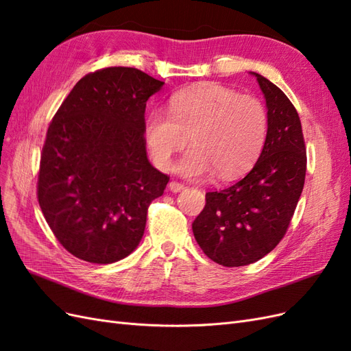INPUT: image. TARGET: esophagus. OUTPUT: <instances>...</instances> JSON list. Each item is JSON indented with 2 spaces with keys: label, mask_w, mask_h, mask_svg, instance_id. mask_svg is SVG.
<instances>
[{
  "label": "esophagus",
  "mask_w": 351,
  "mask_h": 351,
  "mask_svg": "<svg viewBox=\"0 0 351 351\" xmlns=\"http://www.w3.org/2000/svg\"><path fill=\"white\" fill-rule=\"evenodd\" d=\"M186 186L183 183H178V182H169L168 183V189L171 190L173 193H177V192H182V190L184 189Z\"/></svg>",
  "instance_id": "esophagus-1"
}]
</instances>
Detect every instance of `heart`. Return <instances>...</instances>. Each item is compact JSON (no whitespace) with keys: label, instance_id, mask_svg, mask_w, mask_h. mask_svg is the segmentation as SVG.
I'll list each match as a JSON object with an SVG mask.
<instances>
[{"label":"heart","instance_id":"heart-1","mask_svg":"<svg viewBox=\"0 0 351 351\" xmlns=\"http://www.w3.org/2000/svg\"><path fill=\"white\" fill-rule=\"evenodd\" d=\"M268 127V111L259 98L209 82L173 95L168 111H151L145 141L155 165L169 169L190 136L193 146L180 159L177 173L199 178L215 171L219 180H231L256 162Z\"/></svg>","mask_w":351,"mask_h":351}]
</instances>
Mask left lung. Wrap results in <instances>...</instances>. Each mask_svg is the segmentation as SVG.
<instances>
[{
    "instance_id": "obj_1",
    "label": "left lung",
    "mask_w": 351,
    "mask_h": 351,
    "mask_svg": "<svg viewBox=\"0 0 351 351\" xmlns=\"http://www.w3.org/2000/svg\"><path fill=\"white\" fill-rule=\"evenodd\" d=\"M268 108V136L250 173L232 186L206 193L193 234L209 259L244 267L262 259L285 236L306 177L300 117L287 95L258 73Z\"/></svg>"
}]
</instances>
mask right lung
I'll return each instance as SVG.
<instances>
[{"label":"right lung","mask_w":351,"mask_h":351,"mask_svg":"<svg viewBox=\"0 0 351 351\" xmlns=\"http://www.w3.org/2000/svg\"><path fill=\"white\" fill-rule=\"evenodd\" d=\"M164 82L133 67L82 77L49 123L38 202L73 256L112 263L142 240L147 208L169 177L147 161L146 101Z\"/></svg>","instance_id":"add662e5"}]
</instances>
